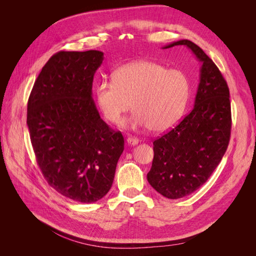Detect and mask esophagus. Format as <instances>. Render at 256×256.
I'll use <instances>...</instances> for the list:
<instances>
[{
	"mask_svg": "<svg viewBox=\"0 0 256 256\" xmlns=\"http://www.w3.org/2000/svg\"><path fill=\"white\" fill-rule=\"evenodd\" d=\"M127 143L129 144V145H136L138 143V138H136V136H128V138H127Z\"/></svg>",
	"mask_w": 256,
	"mask_h": 256,
	"instance_id": "obj_1",
	"label": "esophagus"
}]
</instances>
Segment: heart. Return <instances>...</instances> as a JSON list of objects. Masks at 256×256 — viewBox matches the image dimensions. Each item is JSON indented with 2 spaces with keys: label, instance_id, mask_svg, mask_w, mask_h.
Returning <instances> with one entry per match:
<instances>
[{
  "label": "heart",
  "instance_id": "1",
  "mask_svg": "<svg viewBox=\"0 0 256 256\" xmlns=\"http://www.w3.org/2000/svg\"><path fill=\"white\" fill-rule=\"evenodd\" d=\"M190 80L180 69L152 60H136L116 68L113 79L99 81L95 88L96 102L104 118L120 124L131 109L132 126H148L164 131L180 122L188 104Z\"/></svg>",
  "mask_w": 256,
  "mask_h": 256
}]
</instances>
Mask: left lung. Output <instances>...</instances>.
<instances>
[{
  "mask_svg": "<svg viewBox=\"0 0 256 256\" xmlns=\"http://www.w3.org/2000/svg\"><path fill=\"white\" fill-rule=\"evenodd\" d=\"M188 47L202 62L194 108L176 127L154 141L147 180L160 194L180 198L205 184L226 154L232 128L230 90L219 68L188 40L170 44Z\"/></svg>",
  "mask_w": 256,
  "mask_h": 256,
  "instance_id": "obj_1",
  "label": "left lung"
}]
</instances>
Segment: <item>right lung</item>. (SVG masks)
I'll return each mask as SVG.
<instances>
[{
	"label": "right lung",
	"mask_w": 256,
	"mask_h": 256,
	"mask_svg": "<svg viewBox=\"0 0 256 256\" xmlns=\"http://www.w3.org/2000/svg\"><path fill=\"white\" fill-rule=\"evenodd\" d=\"M102 60L97 50L56 53L28 102L26 124L44 177L60 194L81 203H94L109 192L124 150L122 132L100 118L92 97Z\"/></svg>",
	"instance_id": "1"
}]
</instances>
